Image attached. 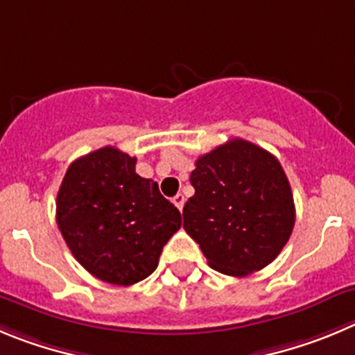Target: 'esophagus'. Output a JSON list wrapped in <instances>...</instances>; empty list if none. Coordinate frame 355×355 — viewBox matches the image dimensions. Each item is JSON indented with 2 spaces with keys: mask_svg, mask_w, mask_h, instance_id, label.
<instances>
[{
  "mask_svg": "<svg viewBox=\"0 0 355 355\" xmlns=\"http://www.w3.org/2000/svg\"><path fill=\"white\" fill-rule=\"evenodd\" d=\"M173 203H175V207L178 208V210H184V205H185V198H184V194H177V196L173 198Z\"/></svg>",
  "mask_w": 355,
  "mask_h": 355,
  "instance_id": "esophagus-1",
  "label": "esophagus"
}]
</instances>
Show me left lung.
<instances>
[{
    "instance_id": "obj_1",
    "label": "left lung",
    "mask_w": 355,
    "mask_h": 355,
    "mask_svg": "<svg viewBox=\"0 0 355 355\" xmlns=\"http://www.w3.org/2000/svg\"><path fill=\"white\" fill-rule=\"evenodd\" d=\"M191 184L194 196L184 207V230L214 270L245 277L286 247L296 210L273 154L233 138L198 159Z\"/></svg>"
}]
</instances>
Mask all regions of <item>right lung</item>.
Masks as SVG:
<instances>
[{
  "mask_svg": "<svg viewBox=\"0 0 355 355\" xmlns=\"http://www.w3.org/2000/svg\"><path fill=\"white\" fill-rule=\"evenodd\" d=\"M137 157L103 147L69 164L55 220L75 259L91 275L132 286L154 273L182 217L157 182L135 171Z\"/></svg>",
  "mask_w": 355,
  "mask_h": 355,
  "instance_id": "right-lung-1",
  "label": "right lung"
}]
</instances>
